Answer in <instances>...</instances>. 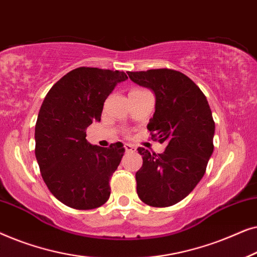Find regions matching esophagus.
I'll use <instances>...</instances> for the list:
<instances>
[{"label": "esophagus", "mask_w": 257, "mask_h": 257, "mask_svg": "<svg viewBox=\"0 0 257 257\" xmlns=\"http://www.w3.org/2000/svg\"><path fill=\"white\" fill-rule=\"evenodd\" d=\"M124 149H125L126 152H132V151L136 150V147L133 146V145H131V144H125Z\"/></svg>", "instance_id": "34e87169"}]
</instances>
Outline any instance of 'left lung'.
I'll return each mask as SVG.
<instances>
[{
  "label": "left lung",
  "mask_w": 257,
  "mask_h": 257,
  "mask_svg": "<svg viewBox=\"0 0 257 257\" xmlns=\"http://www.w3.org/2000/svg\"><path fill=\"white\" fill-rule=\"evenodd\" d=\"M132 82L156 94V112L147 130L166 143L157 154L139 147L143 166L136 173L137 193L152 207H170L185 199L201 180L212 156L215 122L207 98L191 78L172 69L127 72Z\"/></svg>",
  "instance_id": "1"
}]
</instances>
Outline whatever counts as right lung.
Here are the masks:
<instances>
[{
  "instance_id": "1",
  "label": "right lung",
  "mask_w": 257,
  "mask_h": 257,
  "mask_svg": "<svg viewBox=\"0 0 257 257\" xmlns=\"http://www.w3.org/2000/svg\"><path fill=\"white\" fill-rule=\"evenodd\" d=\"M125 72L80 66L63 76L45 96L35 126V154L56 199L75 209H93L110 198V179L124 156L121 143H87L86 128L99 121L104 101Z\"/></svg>"
}]
</instances>
